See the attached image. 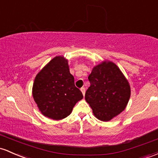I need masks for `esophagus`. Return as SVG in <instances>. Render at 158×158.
I'll list each match as a JSON object with an SVG mask.
<instances>
[{"instance_id":"obj_1","label":"esophagus","mask_w":158,"mask_h":158,"mask_svg":"<svg viewBox=\"0 0 158 158\" xmlns=\"http://www.w3.org/2000/svg\"><path fill=\"white\" fill-rule=\"evenodd\" d=\"M80 90H81V91H82V94L85 95V88L84 87H82V88H81Z\"/></svg>"}]
</instances>
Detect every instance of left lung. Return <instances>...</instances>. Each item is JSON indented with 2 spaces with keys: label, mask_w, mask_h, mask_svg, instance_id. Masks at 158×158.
<instances>
[{
  "label": "left lung",
  "mask_w": 158,
  "mask_h": 158,
  "mask_svg": "<svg viewBox=\"0 0 158 158\" xmlns=\"http://www.w3.org/2000/svg\"><path fill=\"white\" fill-rule=\"evenodd\" d=\"M90 87L85 100L99 120L108 121L125 109L131 88L118 67L112 62H103L88 76Z\"/></svg>",
  "instance_id": "1"
}]
</instances>
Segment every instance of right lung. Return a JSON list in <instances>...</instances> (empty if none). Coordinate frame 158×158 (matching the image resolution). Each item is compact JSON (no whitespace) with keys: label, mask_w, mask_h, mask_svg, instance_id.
<instances>
[{"label":"right lung","mask_w":158,"mask_h":158,"mask_svg":"<svg viewBox=\"0 0 158 158\" xmlns=\"http://www.w3.org/2000/svg\"><path fill=\"white\" fill-rule=\"evenodd\" d=\"M33 97L43 115L54 120L67 117L76 102L83 98L67 60L61 56L54 58L36 76Z\"/></svg>","instance_id":"1"}]
</instances>
